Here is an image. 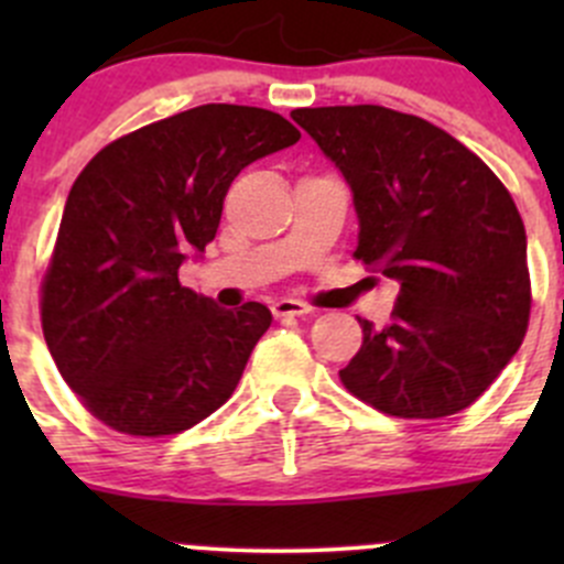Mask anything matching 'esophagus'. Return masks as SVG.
Wrapping results in <instances>:
<instances>
[{"label":"esophagus","mask_w":564,"mask_h":564,"mask_svg":"<svg viewBox=\"0 0 564 564\" xmlns=\"http://www.w3.org/2000/svg\"><path fill=\"white\" fill-rule=\"evenodd\" d=\"M311 305L300 303V300H278V303H272V316L275 318H289V316H305L311 314Z\"/></svg>","instance_id":"obj_1"}]
</instances>
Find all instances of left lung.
Listing matches in <instances>:
<instances>
[{
    "mask_svg": "<svg viewBox=\"0 0 564 564\" xmlns=\"http://www.w3.org/2000/svg\"><path fill=\"white\" fill-rule=\"evenodd\" d=\"M292 119L349 182L357 259L401 283L392 322L360 318L340 382L379 412L436 420L475 403L529 324L527 231L499 176L436 124L384 106Z\"/></svg>",
    "mask_w": 564,
    "mask_h": 564,
    "instance_id": "obj_1",
    "label": "left lung"
}]
</instances>
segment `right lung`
I'll list each match as a JSON object with an SVG mask.
<instances>
[{
    "label": "right lung",
    "mask_w": 564,
    "mask_h": 564,
    "mask_svg": "<svg viewBox=\"0 0 564 564\" xmlns=\"http://www.w3.org/2000/svg\"><path fill=\"white\" fill-rule=\"evenodd\" d=\"M297 141L281 113L207 104L111 141L73 182L40 318L62 379L108 429L180 434L229 401L270 308H218L176 272L215 240L235 176Z\"/></svg>",
    "instance_id": "1"
}]
</instances>
